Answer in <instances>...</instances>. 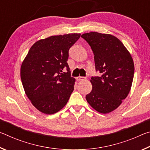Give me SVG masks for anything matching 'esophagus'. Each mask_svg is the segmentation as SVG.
I'll return each mask as SVG.
<instances>
[{"mask_svg": "<svg viewBox=\"0 0 150 150\" xmlns=\"http://www.w3.org/2000/svg\"><path fill=\"white\" fill-rule=\"evenodd\" d=\"M85 77H81V76H79V77H77V81H82V80H85Z\"/></svg>", "mask_w": 150, "mask_h": 150, "instance_id": "esophagus-1", "label": "esophagus"}]
</instances>
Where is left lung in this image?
<instances>
[{
  "mask_svg": "<svg viewBox=\"0 0 150 150\" xmlns=\"http://www.w3.org/2000/svg\"><path fill=\"white\" fill-rule=\"evenodd\" d=\"M81 37L92 49L96 71L101 74L91 77L93 88L86 99L98 112L109 113L120 105L130 92L134 74L132 57L112 35L91 32Z\"/></svg>",
  "mask_w": 150,
  "mask_h": 150,
  "instance_id": "left-lung-1",
  "label": "left lung"
}]
</instances>
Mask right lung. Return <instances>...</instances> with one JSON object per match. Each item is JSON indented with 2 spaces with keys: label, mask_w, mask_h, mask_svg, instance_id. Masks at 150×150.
I'll return each mask as SVG.
<instances>
[{
  "label": "right lung",
  "mask_w": 150,
  "mask_h": 150,
  "mask_svg": "<svg viewBox=\"0 0 150 150\" xmlns=\"http://www.w3.org/2000/svg\"><path fill=\"white\" fill-rule=\"evenodd\" d=\"M80 34L53 35L30 48L22 62L20 77L26 95L38 110L52 115L64 107L74 90L67 63L70 47Z\"/></svg>",
  "instance_id": "1"
}]
</instances>
